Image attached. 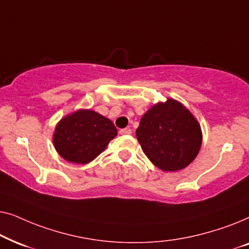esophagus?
Wrapping results in <instances>:
<instances>
[{
    "label": "esophagus",
    "instance_id": "1",
    "mask_svg": "<svg viewBox=\"0 0 249 249\" xmlns=\"http://www.w3.org/2000/svg\"><path fill=\"white\" fill-rule=\"evenodd\" d=\"M121 135H131V129L130 128H124L120 130Z\"/></svg>",
    "mask_w": 249,
    "mask_h": 249
}]
</instances>
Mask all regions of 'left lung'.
Wrapping results in <instances>:
<instances>
[{
    "instance_id": "obj_1",
    "label": "left lung",
    "mask_w": 249,
    "mask_h": 249,
    "mask_svg": "<svg viewBox=\"0 0 249 249\" xmlns=\"http://www.w3.org/2000/svg\"><path fill=\"white\" fill-rule=\"evenodd\" d=\"M136 137L149 161L165 172L188 166L203 139L198 121L173 98L153 105L142 115Z\"/></svg>"
}]
</instances>
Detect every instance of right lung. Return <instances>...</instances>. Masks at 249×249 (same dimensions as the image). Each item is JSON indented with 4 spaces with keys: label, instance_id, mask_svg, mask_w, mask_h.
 <instances>
[{
    "label": "right lung",
    "instance_id": "1",
    "mask_svg": "<svg viewBox=\"0 0 249 249\" xmlns=\"http://www.w3.org/2000/svg\"><path fill=\"white\" fill-rule=\"evenodd\" d=\"M118 134L111 120L91 110H78L56 124L53 144L66 161L87 164L97 158Z\"/></svg>",
    "mask_w": 249,
    "mask_h": 249
}]
</instances>
